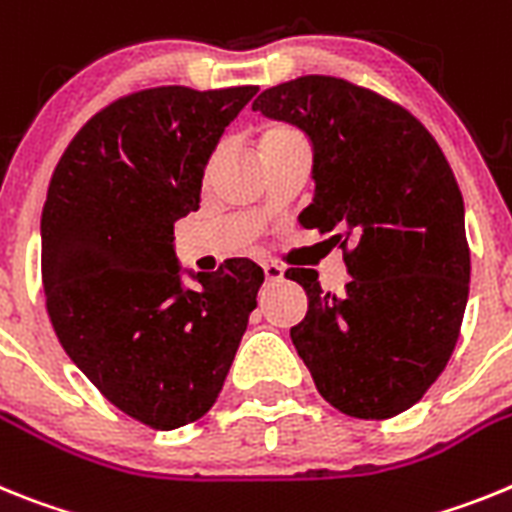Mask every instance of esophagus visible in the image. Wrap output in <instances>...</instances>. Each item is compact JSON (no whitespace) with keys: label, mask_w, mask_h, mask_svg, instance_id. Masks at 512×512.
<instances>
[{"label":"esophagus","mask_w":512,"mask_h":512,"mask_svg":"<svg viewBox=\"0 0 512 512\" xmlns=\"http://www.w3.org/2000/svg\"><path fill=\"white\" fill-rule=\"evenodd\" d=\"M262 273H265V281H268V283L283 281L281 265H273V262H268V265H262Z\"/></svg>","instance_id":"esophagus-1"}]
</instances>
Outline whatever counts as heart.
Listing matches in <instances>:
<instances>
[{
	"instance_id": "obj_1",
	"label": "heart",
	"mask_w": 512,
	"mask_h": 512,
	"mask_svg": "<svg viewBox=\"0 0 512 512\" xmlns=\"http://www.w3.org/2000/svg\"><path fill=\"white\" fill-rule=\"evenodd\" d=\"M288 136H299V133L288 126H268L265 128V133H262V144H268V141H275V139H288Z\"/></svg>"
}]
</instances>
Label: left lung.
<instances>
[{
    "instance_id": "left-lung-1",
    "label": "left lung",
    "mask_w": 512,
    "mask_h": 512,
    "mask_svg": "<svg viewBox=\"0 0 512 512\" xmlns=\"http://www.w3.org/2000/svg\"><path fill=\"white\" fill-rule=\"evenodd\" d=\"M252 110L311 144L306 229L332 231L350 270L345 293L291 268L309 309L291 340L332 407L386 420L420 402L451 358L469 299L464 198L441 146L415 115L337 77H299Z\"/></svg>"
}]
</instances>
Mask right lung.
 <instances>
[{
  "mask_svg": "<svg viewBox=\"0 0 512 512\" xmlns=\"http://www.w3.org/2000/svg\"><path fill=\"white\" fill-rule=\"evenodd\" d=\"M257 87H154L92 115L53 170L41 216L46 309L74 366L133 420L175 430L213 407L262 268L182 270L175 221ZM188 274L195 287H185Z\"/></svg>",
  "mask_w": 512,
  "mask_h": 512,
  "instance_id": "1",
  "label": "right lung"
}]
</instances>
